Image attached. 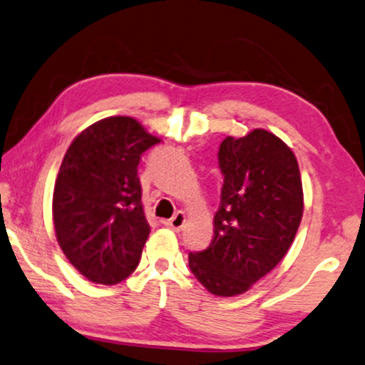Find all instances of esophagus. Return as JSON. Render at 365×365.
Listing matches in <instances>:
<instances>
[{
  "label": "esophagus",
  "mask_w": 365,
  "mask_h": 365,
  "mask_svg": "<svg viewBox=\"0 0 365 365\" xmlns=\"http://www.w3.org/2000/svg\"><path fill=\"white\" fill-rule=\"evenodd\" d=\"M185 221H187V217H185V212L183 211H177L175 216H173L172 219H169V221H165V225L167 227H170L173 230H182L183 225H185Z\"/></svg>",
  "instance_id": "1"
}]
</instances>
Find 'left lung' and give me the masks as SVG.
I'll list each match as a JSON object with an SVG mask.
<instances>
[{"label": "left lung", "instance_id": "left-lung-1", "mask_svg": "<svg viewBox=\"0 0 365 365\" xmlns=\"http://www.w3.org/2000/svg\"><path fill=\"white\" fill-rule=\"evenodd\" d=\"M217 158L224 185L214 235L188 264L214 296L232 297L284 258L302 221L304 192L291 148L263 128L227 136Z\"/></svg>", "mask_w": 365, "mask_h": 365}]
</instances>
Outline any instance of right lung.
<instances>
[{
    "label": "right lung",
    "instance_id": "obj_1",
    "mask_svg": "<svg viewBox=\"0 0 365 365\" xmlns=\"http://www.w3.org/2000/svg\"><path fill=\"white\" fill-rule=\"evenodd\" d=\"M158 143L138 120L108 117L81 131L63 158L53 190L56 240L92 282L117 284L140 263L151 227L138 165Z\"/></svg>",
    "mask_w": 365,
    "mask_h": 365
}]
</instances>
